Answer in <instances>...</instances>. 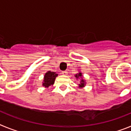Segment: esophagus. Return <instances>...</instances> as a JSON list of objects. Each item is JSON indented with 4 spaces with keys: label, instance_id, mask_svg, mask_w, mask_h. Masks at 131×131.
I'll return each instance as SVG.
<instances>
[{
    "label": "esophagus",
    "instance_id": "obj_1",
    "mask_svg": "<svg viewBox=\"0 0 131 131\" xmlns=\"http://www.w3.org/2000/svg\"><path fill=\"white\" fill-rule=\"evenodd\" d=\"M62 75H68V71H62Z\"/></svg>",
    "mask_w": 131,
    "mask_h": 131
}]
</instances>
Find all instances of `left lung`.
<instances>
[{"mask_svg":"<svg viewBox=\"0 0 131 131\" xmlns=\"http://www.w3.org/2000/svg\"><path fill=\"white\" fill-rule=\"evenodd\" d=\"M75 78L77 79V80H80V83H78V87L79 88V89H82V88L84 87L85 85H86V81H85L84 79H83V73H82L81 71H79V72L77 73V74L75 75Z\"/></svg>","mask_w":131,"mask_h":131,"instance_id":"left-lung-1","label":"left lung"}]
</instances>
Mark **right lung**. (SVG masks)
Wrapping results in <instances>:
<instances>
[{
  "instance_id": "obj_1",
  "label": "right lung",
  "mask_w": 131,
  "mask_h": 131,
  "mask_svg": "<svg viewBox=\"0 0 131 131\" xmlns=\"http://www.w3.org/2000/svg\"><path fill=\"white\" fill-rule=\"evenodd\" d=\"M58 75V74L56 72L48 71L45 74L43 81H42V86H45L46 89L49 87L50 86H52L55 81L56 78Z\"/></svg>"
}]
</instances>
